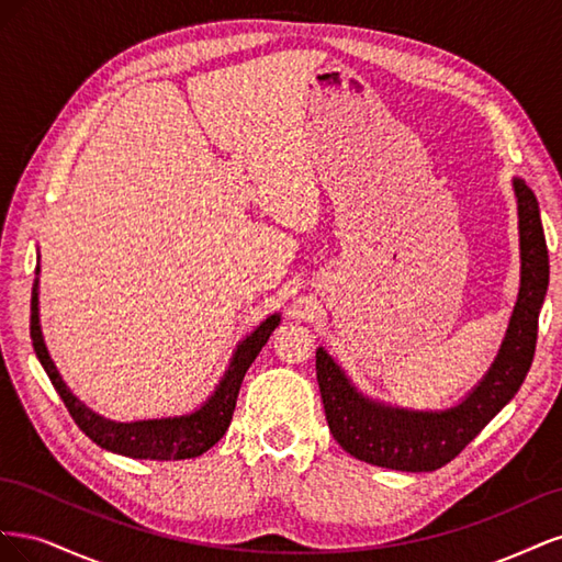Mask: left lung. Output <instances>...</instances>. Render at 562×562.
Wrapping results in <instances>:
<instances>
[{
    "label": "left lung",
    "instance_id": "left-lung-1",
    "mask_svg": "<svg viewBox=\"0 0 562 562\" xmlns=\"http://www.w3.org/2000/svg\"><path fill=\"white\" fill-rule=\"evenodd\" d=\"M520 215V295L497 361L469 398L446 413H413L363 398L330 356L316 349V380L330 434L351 457L396 471H436L462 452L516 396L535 359L537 321L549 285L539 203L514 180Z\"/></svg>",
    "mask_w": 562,
    "mask_h": 562
}]
</instances>
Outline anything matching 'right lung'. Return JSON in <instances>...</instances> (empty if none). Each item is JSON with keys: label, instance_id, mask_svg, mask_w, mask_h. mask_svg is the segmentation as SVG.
<instances>
[{"label": "right lung", "instance_id": "obj_1", "mask_svg": "<svg viewBox=\"0 0 562 562\" xmlns=\"http://www.w3.org/2000/svg\"><path fill=\"white\" fill-rule=\"evenodd\" d=\"M40 271V269H37ZM279 316H269L262 326L250 333L236 349L229 370L225 372L223 382L215 389V394L203 403L196 413L168 419H143V422H112L89 411L77 396L70 394V389L60 380L58 370L50 361L46 345L40 330V307H37V288H32V316H30V337L32 347L37 351L50 384L56 386L67 411H70L77 427L87 434L95 446L105 448L116 454H126L133 459H157V462H168V459H190L211 450L220 438L225 436L236 396L244 382L246 370L255 361V356L267 345V339L279 326Z\"/></svg>", "mask_w": 562, "mask_h": 562}]
</instances>
